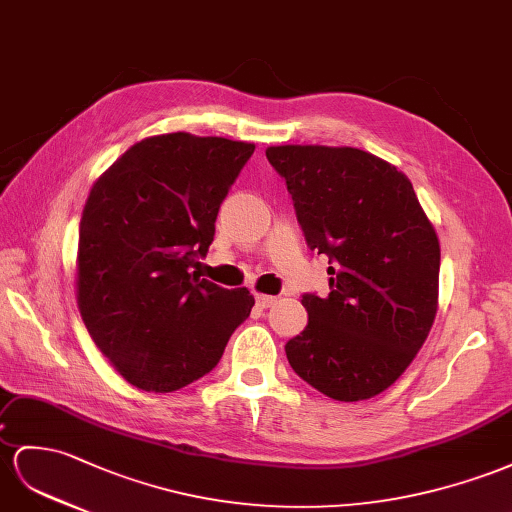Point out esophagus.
I'll use <instances>...</instances> for the list:
<instances>
[{"label": "esophagus", "mask_w": 512, "mask_h": 512, "mask_svg": "<svg viewBox=\"0 0 512 512\" xmlns=\"http://www.w3.org/2000/svg\"><path fill=\"white\" fill-rule=\"evenodd\" d=\"M255 300H257V307H261V309H268L277 303V298L268 296V294H255Z\"/></svg>", "instance_id": "obj_1"}]
</instances>
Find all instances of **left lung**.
Masks as SVG:
<instances>
[{
  "label": "left lung",
  "mask_w": 512,
  "mask_h": 512,
  "mask_svg": "<svg viewBox=\"0 0 512 512\" xmlns=\"http://www.w3.org/2000/svg\"><path fill=\"white\" fill-rule=\"evenodd\" d=\"M285 179L307 246L329 257L331 294H303L292 370L324 396L372 398L398 381L435 320L439 240L411 181L352 147L266 149Z\"/></svg>",
  "instance_id": "8db88e82"
}]
</instances>
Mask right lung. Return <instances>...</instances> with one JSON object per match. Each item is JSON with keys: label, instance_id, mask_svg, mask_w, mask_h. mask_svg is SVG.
<instances>
[{"label": "right lung", "instance_id": "add662e5", "mask_svg": "<svg viewBox=\"0 0 512 512\" xmlns=\"http://www.w3.org/2000/svg\"><path fill=\"white\" fill-rule=\"evenodd\" d=\"M255 144L192 134L127 149L88 194L77 248V305L90 337L127 383L168 393L212 372L251 316L246 287L192 270Z\"/></svg>", "mask_w": 512, "mask_h": 512}]
</instances>
